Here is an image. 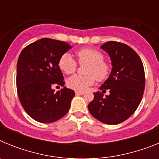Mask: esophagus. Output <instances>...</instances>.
I'll return each mask as SVG.
<instances>
[{
    "label": "esophagus",
    "mask_w": 159,
    "mask_h": 159,
    "mask_svg": "<svg viewBox=\"0 0 159 159\" xmlns=\"http://www.w3.org/2000/svg\"><path fill=\"white\" fill-rule=\"evenodd\" d=\"M84 92H75V95H84Z\"/></svg>",
    "instance_id": "34e87169"
}]
</instances>
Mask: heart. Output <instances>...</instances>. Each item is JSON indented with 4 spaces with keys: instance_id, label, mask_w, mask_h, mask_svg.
<instances>
[{
    "instance_id": "obj_1",
    "label": "heart",
    "mask_w": 159,
    "mask_h": 159,
    "mask_svg": "<svg viewBox=\"0 0 159 159\" xmlns=\"http://www.w3.org/2000/svg\"><path fill=\"white\" fill-rule=\"evenodd\" d=\"M79 63L88 64L86 74L88 75L81 76L74 75L67 80L68 88L77 92H84L90 86L95 84V80L103 81L110 76L111 67L104 61V56L102 52L94 48H83L76 53ZM60 69L65 74H71L76 70L77 62L70 53L66 52L60 57L58 61Z\"/></svg>"
}]
</instances>
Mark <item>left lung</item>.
Here are the masks:
<instances>
[{
	"mask_svg": "<svg viewBox=\"0 0 159 159\" xmlns=\"http://www.w3.org/2000/svg\"><path fill=\"white\" fill-rule=\"evenodd\" d=\"M111 60L110 76L94 93L90 113L101 123L116 125L127 120L139 105L145 88V72L139 56L123 43L108 41L101 46ZM110 95L103 97V91Z\"/></svg>",
	"mask_w": 159,
	"mask_h": 159,
	"instance_id": "8db88e82",
	"label": "left lung"
}]
</instances>
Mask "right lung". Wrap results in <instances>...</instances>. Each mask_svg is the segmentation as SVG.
Wrapping results in <instances>:
<instances>
[{
	"instance_id": "1",
	"label": "right lung",
	"mask_w": 159,
	"mask_h": 159,
	"mask_svg": "<svg viewBox=\"0 0 159 159\" xmlns=\"http://www.w3.org/2000/svg\"><path fill=\"white\" fill-rule=\"evenodd\" d=\"M71 46L50 38H42L25 48L16 64V88L20 102L31 118L42 123L64 117L75 96L73 90L64 88L54 93L53 84L64 86L60 57Z\"/></svg>"
}]
</instances>
